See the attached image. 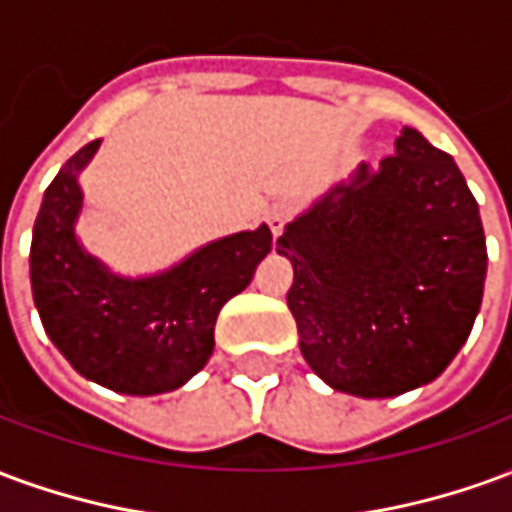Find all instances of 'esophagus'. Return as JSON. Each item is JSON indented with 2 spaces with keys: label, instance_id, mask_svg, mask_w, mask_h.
Instances as JSON below:
<instances>
[{
  "label": "esophagus",
  "instance_id": "34e87169",
  "mask_svg": "<svg viewBox=\"0 0 512 512\" xmlns=\"http://www.w3.org/2000/svg\"><path fill=\"white\" fill-rule=\"evenodd\" d=\"M288 222H290V208H285V205H274V208L266 213V224H268V230L274 233V238L282 235V230H285V224Z\"/></svg>",
  "mask_w": 512,
  "mask_h": 512
}]
</instances>
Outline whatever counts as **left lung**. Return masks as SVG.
I'll return each instance as SVG.
<instances>
[{"label": "left lung", "instance_id": "8db88e82", "mask_svg": "<svg viewBox=\"0 0 512 512\" xmlns=\"http://www.w3.org/2000/svg\"><path fill=\"white\" fill-rule=\"evenodd\" d=\"M376 172L285 227L293 263L288 307L307 365L359 397L430 384L472 332L483 301L485 235L461 169L403 128Z\"/></svg>", "mask_w": 512, "mask_h": 512}]
</instances>
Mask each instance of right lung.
Returning a JSON list of instances; mask_svg holds the SVG:
<instances>
[{"label": "right lung", "instance_id": "right-lung-1", "mask_svg": "<svg viewBox=\"0 0 512 512\" xmlns=\"http://www.w3.org/2000/svg\"><path fill=\"white\" fill-rule=\"evenodd\" d=\"M98 145L68 158L43 194L29 249L32 296L51 343L84 378L123 395H158L211 359L219 310L252 282L271 230L213 241L158 277H112L73 233L82 208L76 178Z\"/></svg>", "mask_w": 512, "mask_h": 512}]
</instances>
